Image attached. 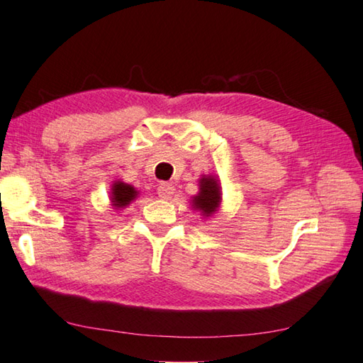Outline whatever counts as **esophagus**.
I'll return each instance as SVG.
<instances>
[{
  "instance_id": "1",
  "label": "esophagus",
  "mask_w": 363,
  "mask_h": 363,
  "mask_svg": "<svg viewBox=\"0 0 363 363\" xmlns=\"http://www.w3.org/2000/svg\"><path fill=\"white\" fill-rule=\"evenodd\" d=\"M174 194V187L173 184L169 182H160L159 187H157V195L162 198V199H169L173 196Z\"/></svg>"
}]
</instances>
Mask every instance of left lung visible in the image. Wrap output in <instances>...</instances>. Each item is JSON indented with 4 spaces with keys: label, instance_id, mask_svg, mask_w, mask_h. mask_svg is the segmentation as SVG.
Listing matches in <instances>:
<instances>
[{
    "label": "left lung",
    "instance_id": "left-lung-1",
    "mask_svg": "<svg viewBox=\"0 0 363 363\" xmlns=\"http://www.w3.org/2000/svg\"><path fill=\"white\" fill-rule=\"evenodd\" d=\"M221 201L220 196V186L215 177H203L199 181V194L194 198V206L196 209L203 212V215L209 217V215L215 213V211L218 209Z\"/></svg>",
    "mask_w": 363,
    "mask_h": 363
}]
</instances>
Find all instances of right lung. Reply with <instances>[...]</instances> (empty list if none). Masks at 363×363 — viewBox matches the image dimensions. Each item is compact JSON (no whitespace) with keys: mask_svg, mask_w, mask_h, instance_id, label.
<instances>
[{"mask_svg":"<svg viewBox=\"0 0 363 363\" xmlns=\"http://www.w3.org/2000/svg\"><path fill=\"white\" fill-rule=\"evenodd\" d=\"M137 195V190L134 187L128 186L125 182H117L112 189V203L115 207H125L128 206Z\"/></svg>","mask_w":363,"mask_h":363,"instance_id":"1","label":"right lung"}]
</instances>
